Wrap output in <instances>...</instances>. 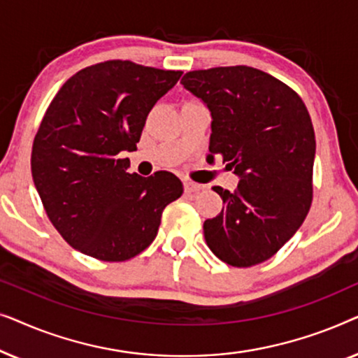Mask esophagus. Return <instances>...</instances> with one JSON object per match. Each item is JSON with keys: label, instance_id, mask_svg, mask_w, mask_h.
I'll return each instance as SVG.
<instances>
[{"label": "esophagus", "instance_id": "obj_1", "mask_svg": "<svg viewBox=\"0 0 358 358\" xmlns=\"http://www.w3.org/2000/svg\"><path fill=\"white\" fill-rule=\"evenodd\" d=\"M203 189L202 184L192 182V180H184V190L185 192H197V190Z\"/></svg>", "mask_w": 358, "mask_h": 358}]
</instances>
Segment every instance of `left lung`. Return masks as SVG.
<instances>
[{"label": "left lung", "instance_id": "obj_1", "mask_svg": "<svg viewBox=\"0 0 358 358\" xmlns=\"http://www.w3.org/2000/svg\"><path fill=\"white\" fill-rule=\"evenodd\" d=\"M180 83L212 114L210 158L220 155L239 176L234 192L213 187L224 208L205 220V241L233 267L267 261L311 207L316 140L305 102L285 83L244 65L189 71Z\"/></svg>", "mask_w": 358, "mask_h": 358}]
</instances>
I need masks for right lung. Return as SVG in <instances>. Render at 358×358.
Here are the masks:
<instances>
[{"label": "right lung", "instance_id": "obj_1", "mask_svg": "<svg viewBox=\"0 0 358 358\" xmlns=\"http://www.w3.org/2000/svg\"><path fill=\"white\" fill-rule=\"evenodd\" d=\"M182 71L129 60L87 66L60 87L32 145L31 169L47 217L71 248L106 262L153 243L166 205L184 192L168 171L127 173L150 110Z\"/></svg>", "mask_w": 358, "mask_h": 358}]
</instances>
